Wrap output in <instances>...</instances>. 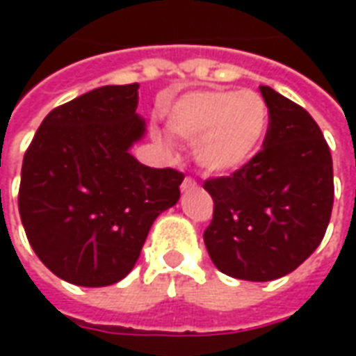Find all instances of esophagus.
<instances>
[{
    "instance_id": "1",
    "label": "esophagus",
    "mask_w": 356,
    "mask_h": 356,
    "mask_svg": "<svg viewBox=\"0 0 356 356\" xmlns=\"http://www.w3.org/2000/svg\"><path fill=\"white\" fill-rule=\"evenodd\" d=\"M194 188H196V181L191 177H186L185 181H183V185H181V191H183V193H186V191H194Z\"/></svg>"
}]
</instances>
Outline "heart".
<instances>
[{
  "label": "heart",
  "instance_id": "obj_1",
  "mask_svg": "<svg viewBox=\"0 0 356 356\" xmlns=\"http://www.w3.org/2000/svg\"><path fill=\"white\" fill-rule=\"evenodd\" d=\"M165 124L179 139L198 140L196 162L206 173L232 175L259 154L268 129V108L255 91L202 89L171 102Z\"/></svg>",
  "mask_w": 356,
  "mask_h": 356
}]
</instances>
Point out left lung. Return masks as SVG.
<instances>
[{
	"label": "left lung",
	"mask_w": 356,
	"mask_h": 356,
	"mask_svg": "<svg viewBox=\"0 0 356 356\" xmlns=\"http://www.w3.org/2000/svg\"><path fill=\"white\" fill-rule=\"evenodd\" d=\"M268 108L263 150L229 177L208 179L213 219L204 244L221 273L252 282L288 275L318 248L334 206L328 143L299 104L259 88Z\"/></svg>",
	"instance_id": "left-lung-1"
}]
</instances>
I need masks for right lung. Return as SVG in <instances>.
<instances>
[{
  "mask_svg": "<svg viewBox=\"0 0 356 356\" xmlns=\"http://www.w3.org/2000/svg\"><path fill=\"white\" fill-rule=\"evenodd\" d=\"M139 83L104 86L51 110L22 160L19 211L53 275L101 288L131 273L154 219L185 175L129 152L145 137Z\"/></svg>",
  "mask_w": 356,
  "mask_h": 356,
  "instance_id": "right-lung-1",
  "label": "right lung"
}]
</instances>
